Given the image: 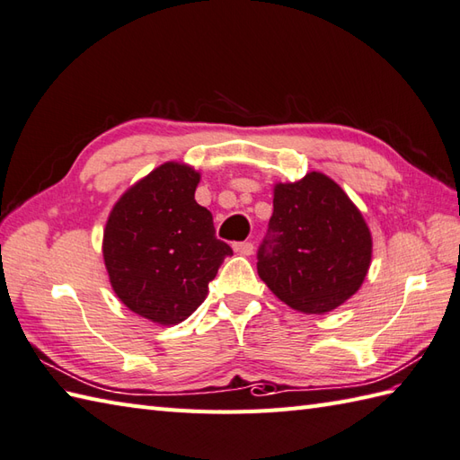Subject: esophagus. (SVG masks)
I'll return each mask as SVG.
<instances>
[{
    "label": "esophagus",
    "instance_id": "obj_1",
    "mask_svg": "<svg viewBox=\"0 0 460 460\" xmlns=\"http://www.w3.org/2000/svg\"><path fill=\"white\" fill-rule=\"evenodd\" d=\"M233 251H234V252H239V254L249 256V254H252V251H254V244H252V243H249V241L234 243V244H233Z\"/></svg>",
    "mask_w": 460,
    "mask_h": 460
}]
</instances>
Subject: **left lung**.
I'll use <instances>...</instances> for the list:
<instances>
[{
    "label": "left lung",
    "instance_id": "1",
    "mask_svg": "<svg viewBox=\"0 0 460 460\" xmlns=\"http://www.w3.org/2000/svg\"><path fill=\"white\" fill-rule=\"evenodd\" d=\"M269 231L256 270L296 312H333L365 282L372 261L370 229L343 188L323 172L274 184Z\"/></svg>",
    "mask_w": 460,
    "mask_h": 460
}]
</instances>
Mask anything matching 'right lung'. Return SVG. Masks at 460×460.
<instances>
[{"mask_svg":"<svg viewBox=\"0 0 460 460\" xmlns=\"http://www.w3.org/2000/svg\"><path fill=\"white\" fill-rule=\"evenodd\" d=\"M199 172L184 163L156 166L115 201L103 229V262L123 305L158 325H176L206 300L227 243L194 194Z\"/></svg>","mask_w":460,"mask_h":460,"instance_id":"1","label":"right lung"}]
</instances>
